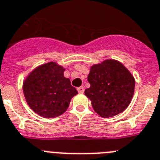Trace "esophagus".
Here are the masks:
<instances>
[{
    "label": "esophagus",
    "mask_w": 160,
    "mask_h": 160,
    "mask_svg": "<svg viewBox=\"0 0 160 160\" xmlns=\"http://www.w3.org/2000/svg\"><path fill=\"white\" fill-rule=\"evenodd\" d=\"M77 90H78V92H80V93H83L84 92V88L83 86H80V87H79L78 88H77Z\"/></svg>",
    "instance_id": "1"
}]
</instances>
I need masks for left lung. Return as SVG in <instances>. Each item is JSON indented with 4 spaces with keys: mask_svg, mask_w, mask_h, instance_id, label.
I'll list each match as a JSON object with an SVG mask.
<instances>
[{
    "mask_svg": "<svg viewBox=\"0 0 160 160\" xmlns=\"http://www.w3.org/2000/svg\"><path fill=\"white\" fill-rule=\"evenodd\" d=\"M90 87L84 95L102 118L122 113L130 105L134 95L135 80L124 65L114 59H106L91 67L88 76Z\"/></svg>",
    "mask_w": 160,
    "mask_h": 160,
    "instance_id": "8db88e82",
    "label": "left lung"
}]
</instances>
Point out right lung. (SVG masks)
Returning <instances> with one entry per match:
<instances>
[{"label": "right lung", "mask_w": 160, "mask_h": 160, "mask_svg": "<svg viewBox=\"0 0 160 160\" xmlns=\"http://www.w3.org/2000/svg\"><path fill=\"white\" fill-rule=\"evenodd\" d=\"M65 69L55 62L38 66L23 83L25 98L32 110L40 116L52 118L63 114L71 99L78 93L65 78Z\"/></svg>", "instance_id": "right-lung-1"}]
</instances>
